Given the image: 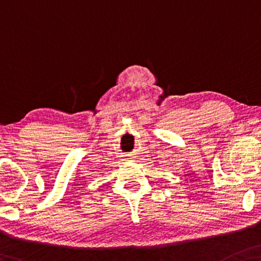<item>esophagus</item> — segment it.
<instances>
[{"instance_id": "esophagus-1", "label": "esophagus", "mask_w": 261, "mask_h": 261, "mask_svg": "<svg viewBox=\"0 0 261 261\" xmlns=\"http://www.w3.org/2000/svg\"><path fill=\"white\" fill-rule=\"evenodd\" d=\"M126 159H130V158H126Z\"/></svg>"}]
</instances>
